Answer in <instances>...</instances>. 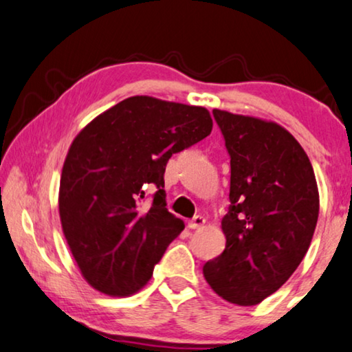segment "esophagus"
<instances>
[{
	"label": "esophagus",
	"instance_id": "34e87169",
	"mask_svg": "<svg viewBox=\"0 0 352 352\" xmlns=\"http://www.w3.org/2000/svg\"><path fill=\"white\" fill-rule=\"evenodd\" d=\"M203 226H205V217H201V216H195L190 222H188V227L193 228V230H195V228H200Z\"/></svg>",
	"mask_w": 352,
	"mask_h": 352
}]
</instances>
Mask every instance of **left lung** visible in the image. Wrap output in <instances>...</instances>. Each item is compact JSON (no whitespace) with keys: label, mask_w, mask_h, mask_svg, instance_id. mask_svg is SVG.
<instances>
[{"label":"left lung","mask_w":352,"mask_h":352,"mask_svg":"<svg viewBox=\"0 0 352 352\" xmlns=\"http://www.w3.org/2000/svg\"><path fill=\"white\" fill-rule=\"evenodd\" d=\"M230 155L226 249L203 274L227 302L252 307L283 286L307 254L319 193L307 152L273 122L212 111Z\"/></svg>","instance_id":"8db88e82"}]
</instances>
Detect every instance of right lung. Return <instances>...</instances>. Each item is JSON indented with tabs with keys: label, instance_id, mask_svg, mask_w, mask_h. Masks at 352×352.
Wrapping results in <instances>:
<instances>
[{
	"label": "right lung",
	"instance_id": "1",
	"mask_svg": "<svg viewBox=\"0 0 352 352\" xmlns=\"http://www.w3.org/2000/svg\"><path fill=\"white\" fill-rule=\"evenodd\" d=\"M211 130L205 108L131 96L76 136L60 181V219L90 286L119 297L149 281L168 244L184 230L165 208L168 160ZM151 184L157 190L144 207Z\"/></svg>",
	"mask_w": 352,
	"mask_h": 352
}]
</instances>
